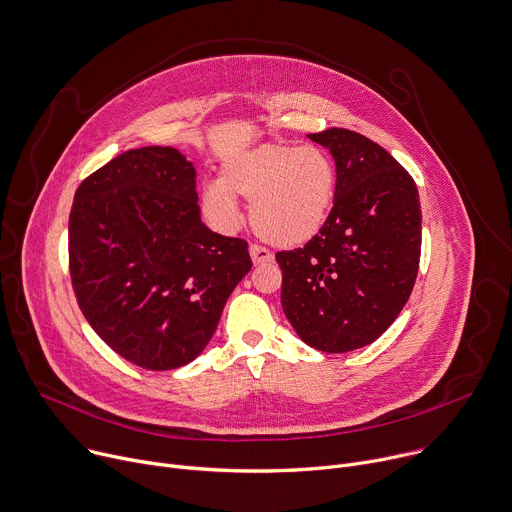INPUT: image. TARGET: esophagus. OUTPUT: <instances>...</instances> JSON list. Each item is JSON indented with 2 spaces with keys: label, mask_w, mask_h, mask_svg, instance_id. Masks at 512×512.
Returning a JSON list of instances; mask_svg holds the SVG:
<instances>
[{
  "label": "esophagus",
  "mask_w": 512,
  "mask_h": 512,
  "mask_svg": "<svg viewBox=\"0 0 512 512\" xmlns=\"http://www.w3.org/2000/svg\"><path fill=\"white\" fill-rule=\"evenodd\" d=\"M250 256L254 264H262V262H270L272 260V252L260 244H252L250 246Z\"/></svg>",
  "instance_id": "34e87169"
}]
</instances>
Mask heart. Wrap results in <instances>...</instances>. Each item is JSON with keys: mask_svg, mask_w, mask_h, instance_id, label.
<instances>
[{"mask_svg": "<svg viewBox=\"0 0 512 512\" xmlns=\"http://www.w3.org/2000/svg\"><path fill=\"white\" fill-rule=\"evenodd\" d=\"M337 189L331 157L319 147L266 143L230 159L206 185L201 208L216 226L238 224L236 197L250 199L254 230L278 246H300L325 226Z\"/></svg>", "mask_w": 512, "mask_h": 512, "instance_id": "b5f03b06", "label": "heart"}]
</instances>
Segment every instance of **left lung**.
Listing matches in <instances>:
<instances>
[{
	"instance_id": "obj_1",
	"label": "left lung",
	"mask_w": 512,
	"mask_h": 512,
	"mask_svg": "<svg viewBox=\"0 0 512 512\" xmlns=\"http://www.w3.org/2000/svg\"><path fill=\"white\" fill-rule=\"evenodd\" d=\"M337 165L333 210L302 248L276 252L282 309L323 353L373 343L412 294L422 252L416 181L383 147L349 129L309 135Z\"/></svg>"
}]
</instances>
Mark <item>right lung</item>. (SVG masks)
<instances>
[{"instance_id":"right-lung-1","label":"right lung","mask_w":512,"mask_h":512,"mask_svg":"<svg viewBox=\"0 0 512 512\" xmlns=\"http://www.w3.org/2000/svg\"><path fill=\"white\" fill-rule=\"evenodd\" d=\"M195 167L173 147L131 149L90 173L68 220V268L94 333L129 363L169 371L210 343L250 272L248 242L199 218Z\"/></svg>"}]
</instances>
